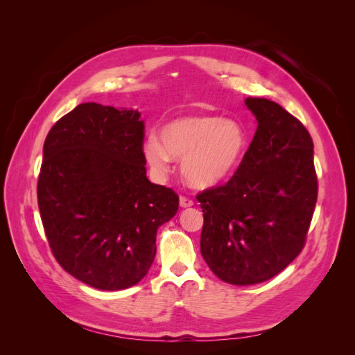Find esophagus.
Segmentation results:
<instances>
[{"label":"esophagus","mask_w":355,"mask_h":355,"mask_svg":"<svg viewBox=\"0 0 355 355\" xmlns=\"http://www.w3.org/2000/svg\"><path fill=\"white\" fill-rule=\"evenodd\" d=\"M179 204H180L182 209H187V207L194 206V201L187 198V197H180V198H179Z\"/></svg>","instance_id":"34e87169"}]
</instances>
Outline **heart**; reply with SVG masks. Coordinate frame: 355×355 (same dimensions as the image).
<instances>
[{"instance_id":"b5f03b06","label":"heart","mask_w":355,"mask_h":355,"mask_svg":"<svg viewBox=\"0 0 355 355\" xmlns=\"http://www.w3.org/2000/svg\"><path fill=\"white\" fill-rule=\"evenodd\" d=\"M159 137L144 141L142 153L157 175L170 171L175 158H182V173L192 187L219 185L237 168L247 149L244 127L219 115L176 118L159 130Z\"/></svg>"}]
</instances>
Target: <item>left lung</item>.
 <instances>
[{"label":"left lung","mask_w":355,"mask_h":355,"mask_svg":"<svg viewBox=\"0 0 355 355\" xmlns=\"http://www.w3.org/2000/svg\"><path fill=\"white\" fill-rule=\"evenodd\" d=\"M257 123L253 141L227 185L197 197L201 254L213 274L235 286L263 283L304 249L317 202L314 144L280 105L244 101Z\"/></svg>","instance_id":"8db88e82"}]
</instances>
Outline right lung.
Here are the masks:
<instances>
[{
    "label": "right lung",
    "mask_w": 355,
    "mask_h": 355,
    "mask_svg": "<svg viewBox=\"0 0 355 355\" xmlns=\"http://www.w3.org/2000/svg\"><path fill=\"white\" fill-rule=\"evenodd\" d=\"M141 112L87 102L62 116L42 148L38 207L51 252L99 290L137 284L153 265L161 225L179 209L146 178Z\"/></svg>",
    "instance_id": "add662e5"
}]
</instances>
